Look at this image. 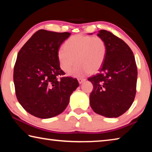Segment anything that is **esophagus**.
Segmentation results:
<instances>
[{
  "label": "esophagus",
  "instance_id": "obj_1",
  "mask_svg": "<svg viewBox=\"0 0 152 152\" xmlns=\"http://www.w3.org/2000/svg\"><path fill=\"white\" fill-rule=\"evenodd\" d=\"M85 80H86V78H78V82H79L80 84L82 83V82H83L84 81H85Z\"/></svg>",
  "mask_w": 152,
  "mask_h": 152
}]
</instances>
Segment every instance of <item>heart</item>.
Listing matches in <instances>:
<instances>
[{"instance_id": "obj_1", "label": "heart", "mask_w": 152, "mask_h": 152, "mask_svg": "<svg viewBox=\"0 0 152 152\" xmlns=\"http://www.w3.org/2000/svg\"><path fill=\"white\" fill-rule=\"evenodd\" d=\"M107 45L99 36L76 35L72 36L64 43V48L58 51L60 68L69 73L74 66L71 74L80 76L86 73L93 74L101 68L107 57Z\"/></svg>"}]
</instances>
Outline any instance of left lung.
<instances>
[{"instance_id": "obj_1", "label": "left lung", "mask_w": 152, "mask_h": 152, "mask_svg": "<svg viewBox=\"0 0 152 152\" xmlns=\"http://www.w3.org/2000/svg\"><path fill=\"white\" fill-rule=\"evenodd\" d=\"M107 45V57L99 73L88 78L93 84L90 104L97 114L118 117L132 106L136 94L137 68L132 50L111 32L97 34Z\"/></svg>"}]
</instances>
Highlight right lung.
Returning <instances> with one entry per match:
<instances>
[{
    "label": "right lung",
    "mask_w": 152,
    "mask_h": 152,
    "mask_svg": "<svg viewBox=\"0 0 152 152\" xmlns=\"http://www.w3.org/2000/svg\"><path fill=\"white\" fill-rule=\"evenodd\" d=\"M70 33L40 29L19 51L14 66L15 94L31 115L48 119L62 113L79 86L78 80L63 76L58 51Z\"/></svg>",
    "instance_id": "right-lung-1"
}]
</instances>
